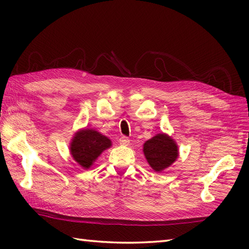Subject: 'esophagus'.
I'll return each mask as SVG.
<instances>
[{
	"mask_svg": "<svg viewBox=\"0 0 249 249\" xmlns=\"http://www.w3.org/2000/svg\"><path fill=\"white\" fill-rule=\"evenodd\" d=\"M119 142H120L121 145H128L130 140L127 138V137H121Z\"/></svg>",
	"mask_w": 249,
	"mask_h": 249,
	"instance_id": "obj_1",
	"label": "esophagus"
}]
</instances>
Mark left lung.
<instances>
[{
	"instance_id": "8db88e82",
	"label": "left lung",
	"mask_w": 249,
	"mask_h": 249,
	"mask_svg": "<svg viewBox=\"0 0 249 249\" xmlns=\"http://www.w3.org/2000/svg\"><path fill=\"white\" fill-rule=\"evenodd\" d=\"M143 154L153 170L161 172L178 160V146L172 137L160 133L144 142Z\"/></svg>"
}]
</instances>
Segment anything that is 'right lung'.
Here are the masks:
<instances>
[{
  "label": "right lung",
  "mask_w": 249,
  "mask_h": 249,
  "mask_svg": "<svg viewBox=\"0 0 249 249\" xmlns=\"http://www.w3.org/2000/svg\"><path fill=\"white\" fill-rule=\"evenodd\" d=\"M112 145V142L93 128H81L73 134L70 143V153L82 169L93 166L100 154Z\"/></svg>",
  "instance_id": "1"
}]
</instances>
